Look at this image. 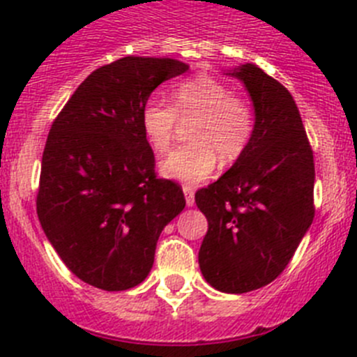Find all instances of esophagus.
Wrapping results in <instances>:
<instances>
[{"label": "esophagus", "mask_w": 357, "mask_h": 357, "mask_svg": "<svg viewBox=\"0 0 357 357\" xmlns=\"http://www.w3.org/2000/svg\"><path fill=\"white\" fill-rule=\"evenodd\" d=\"M184 197H185V204H188L189 207L193 206V204H195V191H193V188H189V185H184Z\"/></svg>", "instance_id": "obj_1"}]
</instances>
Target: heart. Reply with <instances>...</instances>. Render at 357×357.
<instances>
[{"label":"heart","mask_w":357,"mask_h":357,"mask_svg":"<svg viewBox=\"0 0 357 357\" xmlns=\"http://www.w3.org/2000/svg\"><path fill=\"white\" fill-rule=\"evenodd\" d=\"M193 119L188 137L160 162V173L173 181L197 184L223 164L238 160L254 135V110L247 100L230 94L229 87L209 75L178 82L172 89V105L150 98L141 107V130L155 153L172 144L176 121Z\"/></svg>","instance_id":"obj_1"}]
</instances>
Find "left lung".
Instances as JSON below:
<instances>
[{"mask_svg": "<svg viewBox=\"0 0 357 357\" xmlns=\"http://www.w3.org/2000/svg\"><path fill=\"white\" fill-rule=\"evenodd\" d=\"M254 103V135L216 182L195 195L209 229L198 252L204 279L223 293L270 284L314 218L313 150L284 85L255 64L229 71Z\"/></svg>", "mask_w": 357, "mask_h": 357, "instance_id": "obj_1", "label": "left lung"}]
</instances>
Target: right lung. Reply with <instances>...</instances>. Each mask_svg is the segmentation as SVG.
Wrapping results in <instances>:
<instances>
[{"label":"right lung","mask_w":357,"mask_h":357,"mask_svg":"<svg viewBox=\"0 0 357 357\" xmlns=\"http://www.w3.org/2000/svg\"><path fill=\"white\" fill-rule=\"evenodd\" d=\"M188 69L175 59L123 56L91 73L53 121L37 216L66 266L94 288L141 284L160 232L185 207L181 185L157 178L139 114L157 85Z\"/></svg>","instance_id":"add662e5"}]
</instances>
